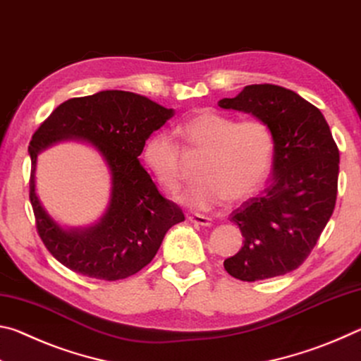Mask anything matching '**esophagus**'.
<instances>
[{"instance_id": "esophagus-1", "label": "esophagus", "mask_w": 361, "mask_h": 361, "mask_svg": "<svg viewBox=\"0 0 361 361\" xmlns=\"http://www.w3.org/2000/svg\"><path fill=\"white\" fill-rule=\"evenodd\" d=\"M188 219L191 223L200 224V226H210L212 224V218L205 216V215H199V213H194V215H188Z\"/></svg>"}]
</instances>
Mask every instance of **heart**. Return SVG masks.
<instances>
[{
	"label": "heart",
	"mask_w": 361,
	"mask_h": 361,
	"mask_svg": "<svg viewBox=\"0 0 361 361\" xmlns=\"http://www.w3.org/2000/svg\"><path fill=\"white\" fill-rule=\"evenodd\" d=\"M175 135L188 151L204 154L197 178L181 194V202L209 210L247 199L258 189L272 166L274 133L266 121L248 118L235 121L216 109H200L175 127ZM145 167L166 192L181 186V152L167 133L156 132L142 149Z\"/></svg>",
	"instance_id": "b5f03b06"
}]
</instances>
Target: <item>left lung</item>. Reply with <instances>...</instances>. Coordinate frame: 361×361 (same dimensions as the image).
<instances>
[{
	"mask_svg": "<svg viewBox=\"0 0 361 361\" xmlns=\"http://www.w3.org/2000/svg\"><path fill=\"white\" fill-rule=\"evenodd\" d=\"M218 105L266 121L276 142L272 183L229 215L243 247L224 269L242 282L285 276L307 259L333 215L338 145L320 109L282 85H245Z\"/></svg>",
	"mask_w": 361,
	"mask_h": 361,
	"instance_id": "8db88e82",
	"label": "left lung"
}]
</instances>
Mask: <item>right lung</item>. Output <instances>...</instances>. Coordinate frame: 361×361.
Masks as SVG:
<instances>
[{"label":"right lung","mask_w":361,"mask_h":361,"mask_svg":"<svg viewBox=\"0 0 361 361\" xmlns=\"http://www.w3.org/2000/svg\"><path fill=\"white\" fill-rule=\"evenodd\" d=\"M172 116L173 109L146 97L103 90L63 102L41 122L28 146L32 157L30 202L42 243L65 267L109 282L127 279L149 264L173 224L185 221L180 207L159 192L138 161L146 138ZM70 136L92 142L114 175L109 212L99 225L82 233L60 230L47 216L34 192L37 152Z\"/></svg>","instance_id":"right-lung-1"}]
</instances>
